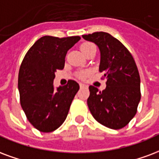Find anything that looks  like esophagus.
I'll list each match as a JSON object with an SVG mask.
<instances>
[{"label":"esophagus","mask_w":159,"mask_h":159,"mask_svg":"<svg viewBox=\"0 0 159 159\" xmlns=\"http://www.w3.org/2000/svg\"><path fill=\"white\" fill-rule=\"evenodd\" d=\"M79 85H80V88H86V87H88V86L86 85V84H84V83H80Z\"/></svg>","instance_id":"1"}]
</instances>
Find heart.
Segmentation results:
<instances>
[{
	"label": "heart",
	"mask_w": 159,
	"mask_h": 159,
	"mask_svg": "<svg viewBox=\"0 0 159 159\" xmlns=\"http://www.w3.org/2000/svg\"><path fill=\"white\" fill-rule=\"evenodd\" d=\"M95 47V45L93 43H83L82 45H81V50L83 51V54L85 55V53L87 51H89V50H91L92 48ZM89 75V70H81L77 73V76L81 78V79H85L87 78Z\"/></svg>",
	"instance_id": "obj_1"
}]
</instances>
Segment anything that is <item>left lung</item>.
<instances>
[{
    "mask_svg": "<svg viewBox=\"0 0 159 159\" xmlns=\"http://www.w3.org/2000/svg\"><path fill=\"white\" fill-rule=\"evenodd\" d=\"M100 50L99 71L106 77V89L89 87L88 105L98 123L119 130L131 120L141 99L140 75L133 56L124 44L105 32L83 35Z\"/></svg>",
    "mask_w": 159,
    "mask_h": 159,
    "instance_id": "1",
    "label": "left lung"
}]
</instances>
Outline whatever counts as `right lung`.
<instances>
[{"mask_svg":"<svg viewBox=\"0 0 159 159\" xmlns=\"http://www.w3.org/2000/svg\"><path fill=\"white\" fill-rule=\"evenodd\" d=\"M79 36H43L26 53L18 73L20 103L29 121L41 132H52L65 121L79 84L68 80L55 89V71L65 66L66 55Z\"/></svg>","mask_w":159,"mask_h":159,"instance_id":"add662e5","label":"right lung"}]
</instances>
